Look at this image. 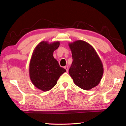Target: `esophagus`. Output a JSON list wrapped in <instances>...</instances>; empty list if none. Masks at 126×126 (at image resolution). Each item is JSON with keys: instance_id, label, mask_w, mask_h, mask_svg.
<instances>
[{"instance_id": "34e87169", "label": "esophagus", "mask_w": 126, "mask_h": 126, "mask_svg": "<svg viewBox=\"0 0 126 126\" xmlns=\"http://www.w3.org/2000/svg\"><path fill=\"white\" fill-rule=\"evenodd\" d=\"M64 68L66 69V71H67V72H68V65H65L64 67Z\"/></svg>"}]
</instances>
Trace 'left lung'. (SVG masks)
<instances>
[{
  "label": "left lung",
  "mask_w": 126,
  "mask_h": 126,
  "mask_svg": "<svg viewBox=\"0 0 126 126\" xmlns=\"http://www.w3.org/2000/svg\"><path fill=\"white\" fill-rule=\"evenodd\" d=\"M68 46L73 59L69 73L74 84L84 90L96 87L102 79L104 69L94 48L81 40L69 43Z\"/></svg>",
  "instance_id": "8db88e82"
}]
</instances>
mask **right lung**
<instances>
[{
	"label": "right lung",
	"mask_w": 126,
	"mask_h": 126,
	"mask_svg": "<svg viewBox=\"0 0 126 126\" xmlns=\"http://www.w3.org/2000/svg\"><path fill=\"white\" fill-rule=\"evenodd\" d=\"M59 45V41H42L35 47L32 55L29 65L30 79L34 86L42 91L52 89L66 72L53 57V52Z\"/></svg>",
	"instance_id": "1"
}]
</instances>
